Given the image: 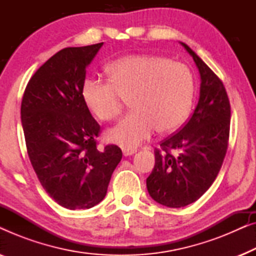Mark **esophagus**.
<instances>
[{"mask_svg":"<svg viewBox=\"0 0 256 256\" xmlns=\"http://www.w3.org/2000/svg\"><path fill=\"white\" fill-rule=\"evenodd\" d=\"M122 152H124V156H130V155H134L136 152L135 149H129V148H124L122 149Z\"/></svg>","mask_w":256,"mask_h":256,"instance_id":"34e87169","label":"esophagus"}]
</instances>
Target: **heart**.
Returning a JSON list of instances; mask_svg holds the SVG:
<instances>
[{
    "mask_svg": "<svg viewBox=\"0 0 256 256\" xmlns=\"http://www.w3.org/2000/svg\"><path fill=\"white\" fill-rule=\"evenodd\" d=\"M110 80L90 76L82 85V99L102 121L113 120L130 100L134 110L108 129L106 138L135 148L157 129L171 132L184 124L194 98V73L183 62L154 54L126 56L112 62Z\"/></svg>",
    "mask_w": 256,
    "mask_h": 256,
    "instance_id": "b5f03b06",
    "label": "heart"
}]
</instances>
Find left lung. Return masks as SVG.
<instances>
[{
	"mask_svg": "<svg viewBox=\"0 0 256 256\" xmlns=\"http://www.w3.org/2000/svg\"><path fill=\"white\" fill-rule=\"evenodd\" d=\"M200 74L196 110L184 127L155 149V166L146 178L154 200L184 208L202 197L218 176L228 146L230 106L222 80L185 43Z\"/></svg>",
	"mask_w": 256,
	"mask_h": 256,
	"instance_id": "obj_1",
	"label": "left lung"
}]
</instances>
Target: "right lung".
Returning <instances> with one entry per match:
<instances>
[{"label":"right lung","mask_w":256,"mask_h":256,"mask_svg":"<svg viewBox=\"0 0 256 256\" xmlns=\"http://www.w3.org/2000/svg\"><path fill=\"white\" fill-rule=\"evenodd\" d=\"M104 43L66 48L29 80L20 106L28 155L42 186L68 210L90 208L107 194L122 152L96 148L100 126L82 96L86 68Z\"/></svg>","instance_id":"1"}]
</instances>
